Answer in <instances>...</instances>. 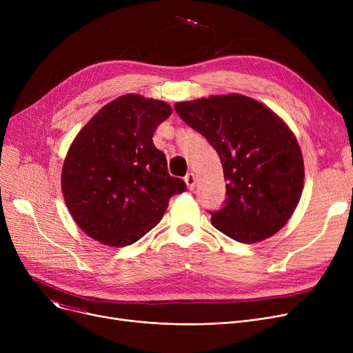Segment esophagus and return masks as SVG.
<instances>
[{
  "mask_svg": "<svg viewBox=\"0 0 353 353\" xmlns=\"http://www.w3.org/2000/svg\"><path fill=\"white\" fill-rule=\"evenodd\" d=\"M184 181H186L188 188H189L190 190H193V189H194V186H196V177H194V174H193V173H188V174H186V177H184Z\"/></svg>",
  "mask_w": 353,
  "mask_h": 353,
  "instance_id": "obj_1",
  "label": "esophagus"
}]
</instances>
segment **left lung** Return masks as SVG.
<instances>
[{
  "label": "left lung",
  "mask_w": 353,
  "mask_h": 353,
  "mask_svg": "<svg viewBox=\"0 0 353 353\" xmlns=\"http://www.w3.org/2000/svg\"><path fill=\"white\" fill-rule=\"evenodd\" d=\"M177 114L214 147L226 183V205L212 225L240 243L279 232L301 200L305 165L289 125L265 104L243 94L174 104Z\"/></svg>",
  "instance_id": "left-lung-1"
}]
</instances>
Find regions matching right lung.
Masks as SVG:
<instances>
[{
	"instance_id": "1",
	"label": "right lung",
	"mask_w": 353,
	"mask_h": 353,
	"mask_svg": "<svg viewBox=\"0 0 353 353\" xmlns=\"http://www.w3.org/2000/svg\"><path fill=\"white\" fill-rule=\"evenodd\" d=\"M172 113L165 101L125 94L100 108L72 140L61 172L64 201L101 245L137 242L161 220L170 197L186 190L153 143Z\"/></svg>"
}]
</instances>
